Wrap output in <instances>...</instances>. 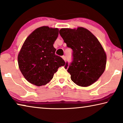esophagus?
<instances>
[{
  "label": "esophagus",
  "mask_w": 123,
  "mask_h": 123,
  "mask_svg": "<svg viewBox=\"0 0 123 123\" xmlns=\"http://www.w3.org/2000/svg\"><path fill=\"white\" fill-rule=\"evenodd\" d=\"M62 58H63V59L64 60V61H65V60H66V57H65V56H64V55L62 56Z\"/></svg>",
  "instance_id": "esophagus-1"
}]
</instances>
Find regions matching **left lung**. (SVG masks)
<instances>
[{
    "instance_id": "left-lung-1",
    "label": "left lung",
    "mask_w": 123,
    "mask_h": 123,
    "mask_svg": "<svg viewBox=\"0 0 123 123\" xmlns=\"http://www.w3.org/2000/svg\"><path fill=\"white\" fill-rule=\"evenodd\" d=\"M59 34L68 47L73 51V62L65 69L71 79L80 86H88L95 83L106 69L107 56L98 39L89 30L83 27L62 28Z\"/></svg>"
}]
</instances>
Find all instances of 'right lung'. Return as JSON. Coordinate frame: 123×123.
Instances as JSON below:
<instances>
[{
    "label": "right lung",
    "mask_w": 123,
    "mask_h": 123,
    "mask_svg": "<svg viewBox=\"0 0 123 123\" xmlns=\"http://www.w3.org/2000/svg\"><path fill=\"white\" fill-rule=\"evenodd\" d=\"M59 29L43 26L28 36L18 54V64L22 75L29 83L38 86L51 81L65 62L55 54L53 44Z\"/></svg>",
    "instance_id": "obj_1"
}]
</instances>
